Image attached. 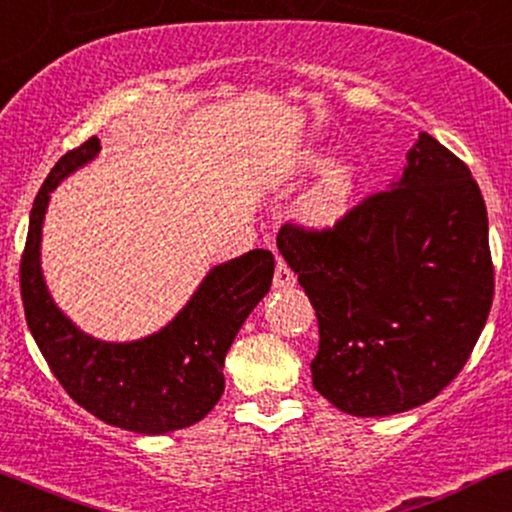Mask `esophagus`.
I'll return each mask as SVG.
<instances>
[{
    "mask_svg": "<svg viewBox=\"0 0 512 512\" xmlns=\"http://www.w3.org/2000/svg\"><path fill=\"white\" fill-rule=\"evenodd\" d=\"M295 281H297V278H295V274H292V269L288 267V264L278 260L276 274H274V288L288 290V288H292V285H295Z\"/></svg>",
    "mask_w": 512,
    "mask_h": 512,
    "instance_id": "obj_1",
    "label": "esophagus"
}]
</instances>
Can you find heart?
Instances as JSON below:
<instances>
[{"mask_svg": "<svg viewBox=\"0 0 512 512\" xmlns=\"http://www.w3.org/2000/svg\"><path fill=\"white\" fill-rule=\"evenodd\" d=\"M306 166L318 170L325 166V159L320 156H309ZM353 199H356V175L349 166L332 168L311 194L304 199L302 213L306 220L316 227H332V224L342 222L351 213Z\"/></svg>", "mask_w": 512, "mask_h": 512, "instance_id": "heart-1", "label": "heart"}]
</instances>
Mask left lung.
I'll list each match as a JSON object with an SVG mask.
<instances>
[{"mask_svg":"<svg viewBox=\"0 0 512 512\" xmlns=\"http://www.w3.org/2000/svg\"><path fill=\"white\" fill-rule=\"evenodd\" d=\"M278 250L318 318L313 388L353 417L433 400L466 365L494 299L487 206L466 163L421 133L403 177Z\"/></svg>","mask_w":512,"mask_h":512,"instance_id":"left-lung-1","label":"left lung"}]
</instances>
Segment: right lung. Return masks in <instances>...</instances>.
Instances as JSON below:
<instances>
[{"label":"right lung","mask_w":512,"mask_h":512,"mask_svg":"<svg viewBox=\"0 0 512 512\" xmlns=\"http://www.w3.org/2000/svg\"><path fill=\"white\" fill-rule=\"evenodd\" d=\"M100 152L88 138L51 168L30 213L20 257V297L34 342L74 403L124 431L161 435L213 410L224 391V356L250 311L267 295L274 255L250 250L203 278L185 309L156 335L112 344L84 335L46 290L39 243L51 192Z\"/></svg>","instance_id":"obj_1"}]
</instances>
